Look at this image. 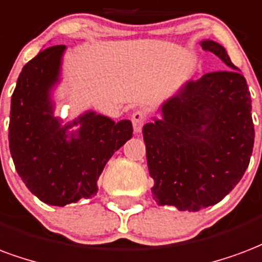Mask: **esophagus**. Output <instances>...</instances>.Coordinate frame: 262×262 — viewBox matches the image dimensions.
Returning a JSON list of instances; mask_svg holds the SVG:
<instances>
[{"instance_id":"obj_1","label":"esophagus","mask_w":262,"mask_h":262,"mask_svg":"<svg viewBox=\"0 0 262 262\" xmlns=\"http://www.w3.org/2000/svg\"><path fill=\"white\" fill-rule=\"evenodd\" d=\"M147 121V116L144 112L141 111V110H137V111L133 112V115H132V123H133V129L136 133L141 132V127L143 125L146 123Z\"/></svg>"}]
</instances>
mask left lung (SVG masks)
I'll return each instance as SVG.
<instances>
[{"label": "left lung", "instance_id": "left-lung-1", "mask_svg": "<svg viewBox=\"0 0 262 262\" xmlns=\"http://www.w3.org/2000/svg\"><path fill=\"white\" fill-rule=\"evenodd\" d=\"M201 47L232 69L187 82L162 105V119L143 126L152 199L180 211L203 210L229 194L254 146L245 76L218 42L205 40Z\"/></svg>", "mask_w": 262, "mask_h": 262}]
</instances>
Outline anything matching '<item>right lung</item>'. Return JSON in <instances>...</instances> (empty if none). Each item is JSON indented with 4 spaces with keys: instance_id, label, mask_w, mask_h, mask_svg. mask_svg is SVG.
<instances>
[{
    "instance_id": "right-lung-1",
    "label": "right lung",
    "mask_w": 262,
    "mask_h": 262,
    "mask_svg": "<svg viewBox=\"0 0 262 262\" xmlns=\"http://www.w3.org/2000/svg\"><path fill=\"white\" fill-rule=\"evenodd\" d=\"M65 46H52L23 67L11 100L9 150L17 173L42 203L63 207L97 194L108 160L133 135L130 121L89 111L67 126L52 116L51 87L58 82ZM79 123V130L67 129Z\"/></svg>"
}]
</instances>
